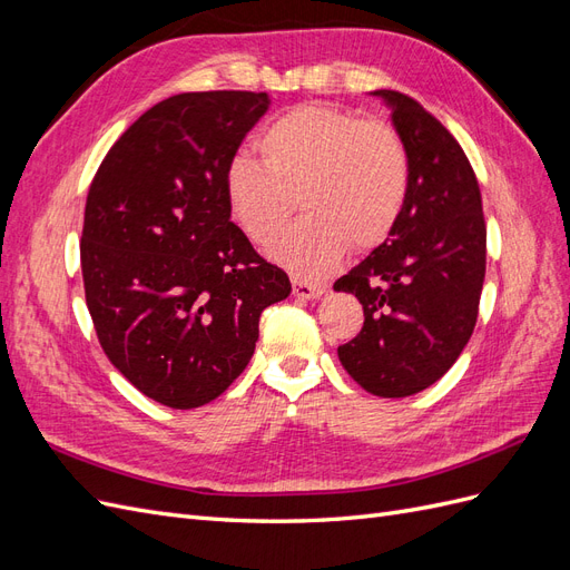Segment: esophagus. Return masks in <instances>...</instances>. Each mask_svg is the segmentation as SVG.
Masks as SVG:
<instances>
[{
  "label": "esophagus",
  "mask_w": 570,
  "mask_h": 570,
  "mask_svg": "<svg viewBox=\"0 0 570 570\" xmlns=\"http://www.w3.org/2000/svg\"><path fill=\"white\" fill-rule=\"evenodd\" d=\"M292 289H295V297H299V299H316L325 292L323 285H314V283L302 281V278H292Z\"/></svg>",
  "instance_id": "esophagus-1"
}]
</instances>
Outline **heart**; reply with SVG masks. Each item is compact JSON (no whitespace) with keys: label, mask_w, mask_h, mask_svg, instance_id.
I'll return each instance as SVG.
<instances>
[{"label":"heart","mask_w":570,"mask_h":570,"mask_svg":"<svg viewBox=\"0 0 570 570\" xmlns=\"http://www.w3.org/2000/svg\"><path fill=\"white\" fill-rule=\"evenodd\" d=\"M264 161L237 154L223 174L230 216L254 245L281 237L297 197L306 216L273 249L302 278L333 271L350 245H381L409 195V157L394 128L325 105L295 107L256 135Z\"/></svg>","instance_id":"b5f03b06"}]
</instances>
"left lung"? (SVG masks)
I'll return each mask as SVG.
<instances>
[{
    "instance_id": "obj_1",
    "label": "left lung",
    "mask_w": 570,
    "mask_h": 570,
    "mask_svg": "<svg viewBox=\"0 0 570 570\" xmlns=\"http://www.w3.org/2000/svg\"><path fill=\"white\" fill-rule=\"evenodd\" d=\"M409 157V195L387 243L335 283L364 306V327L337 356L375 396L416 394L454 366L471 340L485 281L488 230L461 145L416 99L375 90Z\"/></svg>"
}]
</instances>
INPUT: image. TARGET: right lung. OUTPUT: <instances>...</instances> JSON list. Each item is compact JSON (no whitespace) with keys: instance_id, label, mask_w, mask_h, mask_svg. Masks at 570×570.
<instances>
[{"instance_id":"1","label":"right lung","mask_w":570,"mask_h":570,"mask_svg":"<svg viewBox=\"0 0 570 570\" xmlns=\"http://www.w3.org/2000/svg\"><path fill=\"white\" fill-rule=\"evenodd\" d=\"M266 92H183L145 111L97 168L80 237L101 350L149 400L214 402L245 371L287 273L230 220L223 174Z\"/></svg>"}]
</instances>
